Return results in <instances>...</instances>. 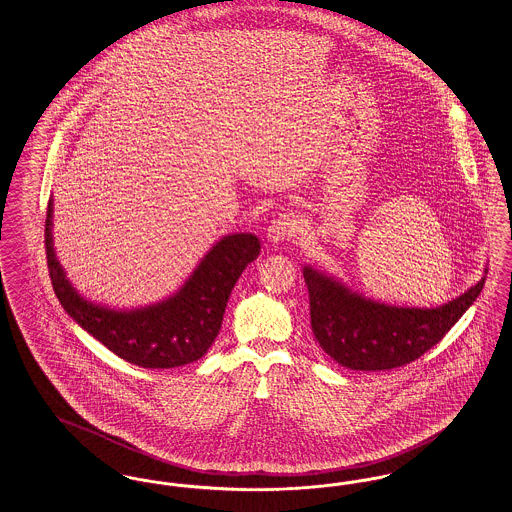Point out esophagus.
<instances>
[{
	"instance_id": "obj_1",
	"label": "esophagus",
	"mask_w": 512,
	"mask_h": 512,
	"mask_svg": "<svg viewBox=\"0 0 512 512\" xmlns=\"http://www.w3.org/2000/svg\"><path fill=\"white\" fill-rule=\"evenodd\" d=\"M301 230V225L295 217L291 215H280L278 219H274L268 230H266V240L272 244V246H280L287 240H291L293 236H297Z\"/></svg>"
}]
</instances>
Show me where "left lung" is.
Here are the masks:
<instances>
[{"label": "left lung", "instance_id": "obj_1", "mask_svg": "<svg viewBox=\"0 0 512 512\" xmlns=\"http://www.w3.org/2000/svg\"><path fill=\"white\" fill-rule=\"evenodd\" d=\"M303 276L316 341L337 364L356 371L400 368L417 360L469 310L486 280L482 276L440 307L421 308L379 303L314 266H305Z\"/></svg>", "mask_w": 512, "mask_h": 512}]
</instances>
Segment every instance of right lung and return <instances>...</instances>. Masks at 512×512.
I'll return each instance as SVG.
<instances>
[{
  "instance_id": "1",
  "label": "right lung",
  "mask_w": 512,
  "mask_h": 512,
  "mask_svg": "<svg viewBox=\"0 0 512 512\" xmlns=\"http://www.w3.org/2000/svg\"><path fill=\"white\" fill-rule=\"evenodd\" d=\"M45 251L55 295L78 326L129 364L169 369L200 360L213 345L234 284L259 257L261 242L251 232L226 234L173 295L139 308L93 303L72 286L53 246V198L47 205Z\"/></svg>"
}]
</instances>
